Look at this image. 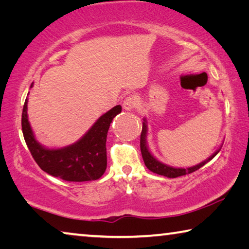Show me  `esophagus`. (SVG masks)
<instances>
[{
    "mask_svg": "<svg viewBox=\"0 0 249 249\" xmlns=\"http://www.w3.org/2000/svg\"><path fill=\"white\" fill-rule=\"evenodd\" d=\"M137 104H138L137 96H135V95H128L127 98H126V99L124 100L123 107H124L125 109H127V111H132L133 108H135V107H137Z\"/></svg>",
    "mask_w": 249,
    "mask_h": 249,
    "instance_id": "esophagus-1",
    "label": "esophagus"
}]
</instances>
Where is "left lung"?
<instances>
[{"instance_id": "8db88e82", "label": "left lung", "mask_w": 249, "mask_h": 249, "mask_svg": "<svg viewBox=\"0 0 249 249\" xmlns=\"http://www.w3.org/2000/svg\"><path fill=\"white\" fill-rule=\"evenodd\" d=\"M146 135H147V125L144 122V123H142V134H141V151H142V159H144L145 165L150 171H153V172H155V174L160 175V176H165V177H167V178H177V177L191 174V172L200 169V168L203 167L206 162H209L211 159H213L214 157H215L218 151H220V149L216 150L215 153L211 156L209 159L204 160L203 162H201L196 166L187 168V169H183V168H174V167L167 166V165H165V163L158 161V160L150 154V151L148 150V147H147Z\"/></svg>"}]
</instances>
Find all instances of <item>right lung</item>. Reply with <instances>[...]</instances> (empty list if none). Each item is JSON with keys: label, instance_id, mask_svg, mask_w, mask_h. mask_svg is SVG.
I'll return each instance as SVG.
<instances>
[{"label": "right lung", "instance_id": "add662e5", "mask_svg": "<svg viewBox=\"0 0 249 249\" xmlns=\"http://www.w3.org/2000/svg\"><path fill=\"white\" fill-rule=\"evenodd\" d=\"M121 111V105L109 109L74 144L64 148L48 149L34 136L28 122L26 99L22 113L24 140L37 165L50 176L73 182L96 180L107 169V136L109 124Z\"/></svg>", "mask_w": 249, "mask_h": 249}]
</instances>
